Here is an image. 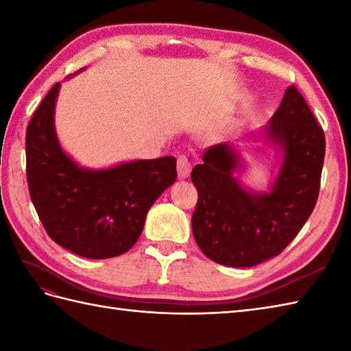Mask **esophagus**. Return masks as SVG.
<instances>
[{
  "label": "esophagus",
  "mask_w": 351,
  "mask_h": 351,
  "mask_svg": "<svg viewBox=\"0 0 351 351\" xmlns=\"http://www.w3.org/2000/svg\"><path fill=\"white\" fill-rule=\"evenodd\" d=\"M191 171V162L189 161V158L185 155H180L178 156V175L180 178H187Z\"/></svg>",
  "instance_id": "esophagus-1"
}]
</instances>
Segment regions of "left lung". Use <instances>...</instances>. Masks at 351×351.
I'll list each match as a JSON object with an SVG mask.
<instances>
[{
  "label": "left lung",
  "instance_id": "obj_1",
  "mask_svg": "<svg viewBox=\"0 0 351 351\" xmlns=\"http://www.w3.org/2000/svg\"><path fill=\"white\" fill-rule=\"evenodd\" d=\"M283 161L268 193L241 187L234 173L240 155L228 143L208 147L193 167L197 205L193 235L205 256L228 267H253L278 256L294 240L317 204L326 152L322 126L308 102L289 86L265 126Z\"/></svg>",
  "mask_w": 351,
  "mask_h": 351
}]
</instances>
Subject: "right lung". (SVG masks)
I'll use <instances>...</instances> for the list:
<instances>
[{
    "label": "right lung",
    "mask_w": 351,
    "mask_h": 351,
    "mask_svg": "<svg viewBox=\"0 0 351 351\" xmlns=\"http://www.w3.org/2000/svg\"><path fill=\"white\" fill-rule=\"evenodd\" d=\"M58 88L60 83L52 86L27 128L29 196L58 245L90 259L119 256L136 244L149 208L176 181V160H137L106 170L80 167L56 134Z\"/></svg>",
    "instance_id": "right-lung-1"
}]
</instances>
